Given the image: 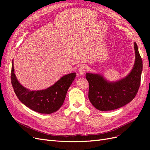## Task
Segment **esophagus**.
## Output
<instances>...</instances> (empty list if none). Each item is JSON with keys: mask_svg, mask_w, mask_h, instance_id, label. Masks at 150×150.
<instances>
[{"mask_svg": "<svg viewBox=\"0 0 150 150\" xmlns=\"http://www.w3.org/2000/svg\"><path fill=\"white\" fill-rule=\"evenodd\" d=\"M87 70H88L87 66H81V67H79V69H78V73L79 74L83 75V74H84L85 73L86 71H87Z\"/></svg>", "mask_w": 150, "mask_h": 150, "instance_id": "esophagus-1", "label": "esophagus"}]
</instances>
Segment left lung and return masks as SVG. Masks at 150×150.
Segmentation results:
<instances>
[{"instance_id":"8db88e82","label":"left lung","mask_w":150,"mask_h":150,"mask_svg":"<svg viewBox=\"0 0 150 150\" xmlns=\"http://www.w3.org/2000/svg\"><path fill=\"white\" fill-rule=\"evenodd\" d=\"M134 49V64L133 69L125 78L116 81H110L100 74H86L89 83L88 98L97 110H116L129 103L136 96L140 85L143 61L135 42Z\"/></svg>"}]
</instances>
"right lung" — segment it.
<instances>
[{"instance_id":"obj_1","label":"right lung","mask_w":150,"mask_h":150,"mask_svg":"<svg viewBox=\"0 0 150 150\" xmlns=\"http://www.w3.org/2000/svg\"><path fill=\"white\" fill-rule=\"evenodd\" d=\"M76 76V72L64 75L46 89L32 91L25 88L17 80L14 73L13 60L12 62L11 83L17 97L27 107L41 114H51L62 106L67 90Z\"/></svg>"}]
</instances>
